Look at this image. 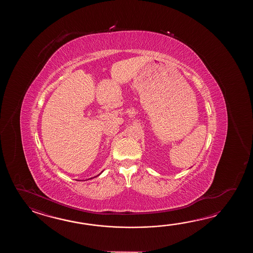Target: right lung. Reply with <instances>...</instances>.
I'll return each mask as SVG.
<instances>
[{
  "instance_id": "right-lung-1",
  "label": "right lung",
  "mask_w": 253,
  "mask_h": 253,
  "mask_svg": "<svg viewBox=\"0 0 253 253\" xmlns=\"http://www.w3.org/2000/svg\"><path fill=\"white\" fill-rule=\"evenodd\" d=\"M99 174H100V173H99ZM99 174H98V175H99ZM90 179H91V178H90Z\"/></svg>"
}]
</instances>
